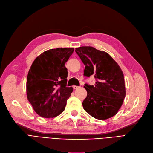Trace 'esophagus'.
<instances>
[{
    "label": "esophagus",
    "instance_id": "34e87169",
    "mask_svg": "<svg viewBox=\"0 0 153 153\" xmlns=\"http://www.w3.org/2000/svg\"><path fill=\"white\" fill-rule=\"evenodd\" d=\"M79 88V86H73L74 90H77V89H78Z\"/></svg>",
    "mask_w": 153,
    "mask_h": 153
}]
</instances>
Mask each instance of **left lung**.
Here are the masks:
<instances>
[{
	"mask_svg": "<svg viewBox=\"0 0 153 153\" xmlns=\"http://www.w3.org/2000/svg\"><path fill=\"white\" fill-rule=\"evenodd\" d=\"M85 64L84 76H94L95 85L85 84L87 97L82 102L85 111L97 120L115 116L121 107L126 91L124 75L119 65L109 54L91 46L76 48Z\"/></svg>",
	"mask_w": 153,
	"mask_h": 153,
	"instance_id": "8db88e82",
	"label": "left lung"
}]
</instances>
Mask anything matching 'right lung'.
Listing matches in <instances>:
<instances>
[{"mask_svg": "<svg viewBox=\"0 0 153 153\" xmlns=\"http://www.w3.org/2000/svg\"><path fill=\"white\" fill-rule=\"evenodd\" d=\"M72 48L51 49L43 52L32 63L27 79V95L33 110L44 117L60 115L73 91L67 87L65 64L72 55Z\"/></svg>", "mask_w": 153, "mask_h": 153, "instance_id": "add662e5", "label": "right lung"}]
</instances>
